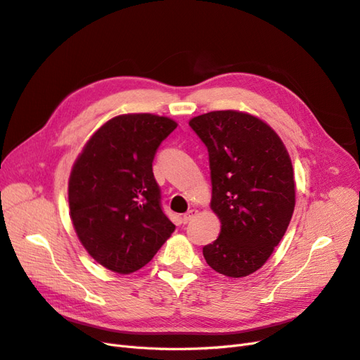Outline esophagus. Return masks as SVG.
<instances>
[{
  "label": "esophagus",
  "mask_w": 360,
  "mask_h": 360,
  "mask_svg": "<svg viewBox=\"0 0 360 360\" xmlns=\"http://www.w3.org/2000/svg\"><path fill=\"white\" fill-rule=\"evenodd\" d=\"M197 210H189L188 213H184L183 214V217H181V221H183V224H188V222H191L195 216H197Z\"/></svg>",
  "instance_id": "obj_1"
}]
</instances>
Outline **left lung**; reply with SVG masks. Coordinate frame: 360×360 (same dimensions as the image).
<instances>
[{
    "instance_id": "1",
    "label": "left lung",
    "mask_w": 360,
    "mask_h": 360,
    "mask_svg": "<svg viewBox=\"0 0 360 360\" xmlns=\"http://www.w3.org/2000/svg\"><path fill=\"white\" fill-rule=\"evenodd\" d=\"M189 126L209 151L212 201L219 237L202 248L217 274L243 278L263 267L284 237L296 205L288 151L263 120L242 111H212Z\"/></svg>"
}]
</instances>
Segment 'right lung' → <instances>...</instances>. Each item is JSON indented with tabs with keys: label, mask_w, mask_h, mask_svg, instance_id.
I'll list each match as a JSON object with an SVG mask.
<instances>
[{
	"label": "right lung",
	"mask_w": 360,
	"mask_h": 360,
	"mask_svg": "<svg viewBox=\"0 0 360 360\" xmlns=\"http://www.w3.org/2000/svg\"><path fill=\"white\" fill-rule=\"evenodd\" d=\"M177 123L155 114L108 120L86 141L69 179V209L79 242L120 275L144 267L176 230L160 207L153 159Z\"/></svg>",
	"instance_id": "right-lung-1"
}]
</instances>
